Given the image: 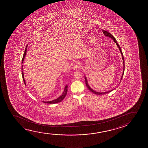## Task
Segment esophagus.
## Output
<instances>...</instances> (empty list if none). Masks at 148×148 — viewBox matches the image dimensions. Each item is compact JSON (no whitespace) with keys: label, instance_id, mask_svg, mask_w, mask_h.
<instances>
[{"label":"esophagus","instance_id":"obj_1","mask_svg":"<svg viewBox=\"0 0 148 148\" xmlns=\"http://www.w3.org/2000/svg\"><path fill=\"white\" fill-rule=\"evenodd\" d=\"M80 67V64L78 62L76 61L75 62L73 65V70H76V69H78Z\"/></svg>","mask_w":148,"mask_h":148}]
</instances>
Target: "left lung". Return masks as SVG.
I'll use <instances>...</instances> for the list:
<instances>
[{
    "mask_svg": "<svg viewBox=\"0 0 148 148\" xmlns=\"http://www.w3.org/2000/svg\"><path fill=\"white\" fill-rule=\"evenodd\" d=\"M103 31V35L105 36L109 37H110L112 39H113V40L115 42L116 45H117V47H118V48L119 49L120 51V53H121V54L122 55V60H123V73H122V74L121 78V79H120V81H121L122 78V77H123V76L124 72V68H125V64H124V59L123 55V53H122V52L121 49L120 48V47L119 45L118 44L117 41L116 40V39L115 38V37L111 34H110L109 32H108V31H107L104 30H102ZM85 83H86V86H87V88H88V89H89L90 91H91L92 92H93V93H95V95H103V94H105V93H107L108 92H111V91H112L113 90L115 89V88H114V89H112L111 90H109V91H105V92H98V91H96L95 90H94L93 89H92L91 87L89 86V85H88V81H87V78H86V77L85 76Z\"/></svg>",
    "mask_w": 148,
    "mask_h": 148,
    "instance_id": "left-lung-1",
    "label": "left lung"
}]
</instances>
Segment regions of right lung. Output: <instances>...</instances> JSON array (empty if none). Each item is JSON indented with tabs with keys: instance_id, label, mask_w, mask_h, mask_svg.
Returning <instances> with one entry per match:
<instances>
[{
	"instance_id": "obj_1",
	"label": "right lung",
	"mask_w": 148,
	"mask_h": 148,
	"mask_svg": "<svg viewBox=\"0 0 148 148\" xmlns=\"http://www.w3.org/2000/svg\"><path fill=\"white\" fill-rule=\"evenodd\" d=\"M27 47H28V45H27L26 47V49H25V53H24L22 61V64L23 63V61L24 60L25 57L26 55L27 48ZM22 67V70H23V65ZM22 74L23 79L24 82L25 84V85H26V81H25V80L24 79V73H23V71H22ZM67 91H68V85H67L66 86H65V88H64V91H63V92L62 93V95H61L59 97H58L57 99H54V100H53V101H42L43 103H59V102H61V101H63V99H64V98H65V97H66V95H67Z\"/></svg>"
}]
</instances>
